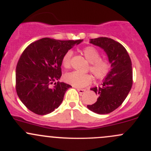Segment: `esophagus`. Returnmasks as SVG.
<instances>
[{"label": "esophagus", "mask_w": 151, "mask_h": 151, "mask_svg": "<svg viewBox=\"0 0 151 151\" xmlns=\"http://www.w3.org/2000/svg\"><path fill=\"white\" fill-rule=\"evenodd\" d=\"M77 90L78 91V92L80 93V94H83V93L85 92V89H81V88H77Z\"/></svg>", "instance_id": "1"}]
</instances>
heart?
Listing matches in <instances>:
<instances>
[{"instance_id": "b5f03b06", "label": "heart", "mask_w": 151, "mask_h": 151, "mask_svg": "<svg viewBox=\"0 0 151 151\" xmlns=\"http://www.w3.org/2000/svg\"><path fill=\"white\" fill-rule=\"evenodd\" d=\"M82 53L90 63L88 69L92 72L94 77L97 79H101L104 77L109 72L110 68V63L108 60L100 58V52L95 47L88 46L85 47L82 50ZM72 51L66 52L62 58V64L65 68H69L71 67ZM65 81L68 84L72 85L77 88H83L89 85L92 81V76L89 74H82V73L73 71L66 74L64 77Z\"/></svg>"}]
</instances>
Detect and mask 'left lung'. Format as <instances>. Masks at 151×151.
<instances>
[{"label":"left lung","mask_w":151,"mask_h":151,"mask_svg":"<svg viewBox=\"0 0 151 151\" xmlns=\"http://www.w3.org/2000/svg\"><path fill=\"white\" fill-rule=\"evenodd\" d=\"M90 43L104 50L111 71L101 87L91 88L99 97L94 104L87 107L97 114L110 113L122 104L131 91L133 83L132 60L125 47L113 39L99 37L91 39Z\"/></svg>","instance_id":"left-lung-1"}]
</instances>
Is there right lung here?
I'll return each instance as SVG.
<instances>
[{
  "label": "right lung",
  "instance_id": "add662e5",
  "mask_svg": "<svg viewBox=\"0 0 151 151\" xmlns=\"http://www.w3.org/2000/svg\"><path fill=\"white\" fill-rule=\"evenodd\" d=\"M82 42L83 39L60 41L43 38L25 48L16 67V91L29 110L45 115L60 106L65 93L71 87L55 83L62 75V58L66 52Z\"/></svg>",
  "mask_w": 151,
  "mask_h": 151
}]
</instances>
